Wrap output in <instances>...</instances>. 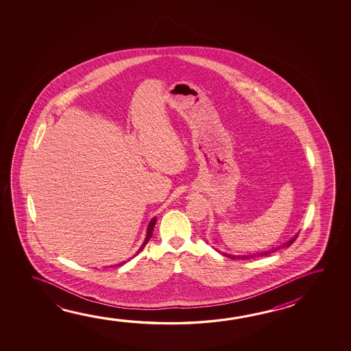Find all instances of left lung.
Here are the masks:
<instances>
[{
	"instance_id": "8db88e82",
	"label": "left lung",
	"mask_w": 351,
	"mask_h": 351,
	"mask_svg": "<svg viewBox=\"0 0 351 351\" xmlns=\"http://www.w3.org/2000/svg\"><path fill=\"white\" fill-rule=\"evenodd\" d=\"M296 239H298V235L293 236L291 240H289V241L285 242V243L282 245V246L273 248V250H269V251H265V252L256 253V254H248V256H246V254H243V256H232V254H226V253H224V256L225 257H229V258L231 259H253L257 258V257H263V256H268V254H270V253L276 252V251L280 250V248L290 247V246L293 245V242H295Z\"/></svg>"
}]
</instances>
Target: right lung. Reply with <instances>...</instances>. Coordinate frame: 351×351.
<instances>
[{
	"label": "right lung",
	"mask_w": 351,
	"mask_h": 351,
	"mask_svg": "<svg viewBox=\"0 0 351 351\" xmlns=\"http://www.w3.org/2000/svg\"><path fill=\"white\" fill-rule=\"evenodd\" d=\"M156 218H153L152 220H150L149 225H148V230H147V236H145V240H144L143 243H142V246L139 247L138 251H137V254H138L142 250H143L144 247H145V245L148 243V241L150 240V237H152V235H153V230H154V225H156ZM123 263H126V262H121L120 265H122Z\"/></svg>",
	"instance_id": "right-lung-1"
}]
</instances>
